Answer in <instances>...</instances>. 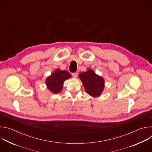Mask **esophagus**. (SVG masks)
I'll return each mask as SVG.
<instances>
[{
  "label": "esophagus",
  "mask_w": 152,
  "mask_h": 152,
  "mask_svg": "<svg viewBox=\"0 0 152 152\" xmlns=\"http://www.w3.org/2000/svg\"><path fill=\"white\" fill-rule=\"evenodd\" d=\"M72 76H73V77H75V78L77 77V72L73 73H72Z\"/></svg>",
  "instance_id": "1"
}]
</instances>
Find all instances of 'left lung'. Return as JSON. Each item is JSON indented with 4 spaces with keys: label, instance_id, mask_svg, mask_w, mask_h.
Returning a JSON list of instances; mask_svg holds the SVG:
<instances>
[{
    "label": "left lung",
    "instance_id": "obj_1",
    "mask_svg": "<svg viewBox=\"0 0 152 152\" xmlns=\"http://www.w3.org/2000/svg\"><path fill=\"white\" fill-rule=\"evenodd\" d=\"M79 77L82 82L84 88L88 94L93 97L100 95L104 88L103 79L89 69L86 72L79 74Z\"/></svg>",
    "mask_w": 152,
    "mask_h": 152
}]
</instances>
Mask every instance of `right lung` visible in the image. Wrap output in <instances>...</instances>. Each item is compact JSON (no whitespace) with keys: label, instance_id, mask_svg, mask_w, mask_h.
Segmentation results:
<instances>
[{"label":"right lung","instance_id":"right-lung-1","mask_svg":"<svg viewBox=\"0 0 152 152\" xmlns=\"http://www.w3.org/2000/svg\"><path fill=\"white\" fill-rule=\"evenodd\" d=\"M70 77V74L67 71L57 69L47 78L46 82L48 88L53 93H58L62 89L64 82Z\"/></svg>","mask_w":152,"mask_h":152}]
</instances>
